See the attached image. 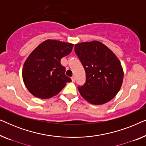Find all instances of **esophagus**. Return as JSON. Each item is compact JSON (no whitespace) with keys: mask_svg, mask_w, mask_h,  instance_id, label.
<instances>
[{"mask_svg":"<svg viewBox=\"0 0 146 146\" xmlns=\"http://www.w3.org/2000/svg\"><path fill=\"white\" fill-rule=\"evenodd\" d=\"M71 79H72V82H74L76 81V78H75V77L74 76H72L71 78Z\"/></svg>","mask_w":146,"mask_h":146,"instance_id":"1","label":"esophagus"}]
</instances>
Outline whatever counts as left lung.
Listing matches in <instances>:
<instances>
[{"mask_svg":"<svg viewBox=\"0 0 146 146\" xmlns=\"http://www.w3.org/2000/svg\"><path fill=\"white\" fill-rule=\"evenodd\" d=\"M75 52L86 72V82L78 87L84 99L94 105L112 100L120 90L123 71L114 53L102 43L94 40L75 44Z\"/></svg>","mask_w":146,"mask_h":146,"instance_id":"1","label":"left lung"}]
</instances>
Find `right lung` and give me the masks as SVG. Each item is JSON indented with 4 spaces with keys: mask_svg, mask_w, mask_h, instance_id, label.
I'll return each instance as SVG.
<instances>
[{
    "mask_svg": "<svg viewBox=\"0 0 146 146\" xmlns=\"http://www.w3.org/2000/svg\"><path fill=\"white\" fill-rule=\"evenodd\" d=\"M74 44L56 40L40 44L25 62L23 79L34 96L47 99L57 95L71 79L65 75L62 58L68 55Z\"/></svg>",
    "mask_w": 146,
    "mask_h": 146,
    "instance_id": "add662e5",
    "label": "right lung"
}]
</instances>
